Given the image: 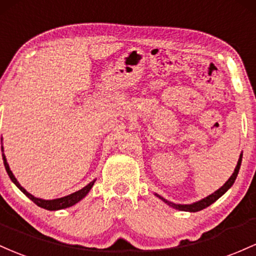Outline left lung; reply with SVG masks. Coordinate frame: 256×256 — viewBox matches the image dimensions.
Returning <instances> with one entry per match:
<instances>
[{
    "mask_svg": "<svg viewBox=\"0 0 256 256\" xmlns=\"http://www.w3.org/2000/svg\"><path fill=\"white\" fill-rule=\"evenodd\" d=\"M242 156H243V154H240V160H238L237 166H236V168H234V174H232L231 176H230V179L228 180V182H226L225 184H224V185L221 186V188H219V190L215 191L214 194H209L208 197L203 198V200H198V202L192 203V204H175V203L169 202V200H164V198H163V197L158 196V194H156V196L158 197V198H160V200H162L163 202H164V203H166V204L170 206H173L174 209H178V210H182V212H192V213H194V212H200V210H202V209L206 208V206H209L210 204H213V203L215 202V200H219V198H220L221 196H222V194H225V192L228 191V188H231L232 185H234V180H236V178H237L238 172H240V163H242Z\"/></svg>",
    "mask_w": 256,
    "mask_h": 256,
    "instance_id": "1",
    "label": "left lung"
}]
</instances>
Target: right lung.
Listing matches in <instances>:
<instances>
[{
    "mask_svg": "<svg viewBox=\"0 0 256 256\" xmlns=\"http://www.w3.org/2000/svg\"><path fill=\"white\" fill-rule=\"evenodd\" d=\"M2 151H4V148H2ZM2 157H4V164L6 170H7L8 175H10V180H12V182L16 185V188H18L19 190L25 194V196H28V198H30V200H32L35 204L41 206V208L47 209V210H59V209L68 208V206L76 204V203L80 202L82 198H84L86 196H87V194L90 191V188H93L94 182H96V180H93V182H90L87 186H84V188H81V190L74 192V194H68V196H65V197H62V198H56V200H41V198H37L35 196H32L31 194H28V192L25 190V188H22V185H20V184L18 182V180H16V176L13 175L12 170H10V166H8L7 160H6V156L4 154H2Z\"/></svg>",
    "mask_w": 256,
    "mask_h": 256,
    "instance_id": "1",
    "label": "right lung"
}]
</instances>
